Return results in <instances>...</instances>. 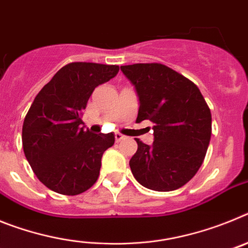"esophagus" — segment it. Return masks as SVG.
Listing matches in <instances>:
<instances>
[{
	"instance_id": "obj_1",
	"label": "esophagus",
	"mask_w": 248,
	"mask_h": 248,
	"mask_svg": "<svg viewBox=\"0 0 248 248\" xmlns=\"http://www.w3.org/2000/svg\"><path fill=\"white\" fill-rule=\"evenodd\" d=\"M123 139H125V137H124V135L120 134V133H115V140H117V141H120V140H123Z\"/></svg>"
}]
</instances>
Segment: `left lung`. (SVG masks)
<instances>
[{
    "label": "left lung",
    "instance_id": "1",
    "mask_svg": "<svg viewBox=\"0 0 248 248\" xmlns=\"http://www.w3.org/2000/svg\"><path fill=\"white\" fill-rule=\"evenodd\" d=\"M139 97L137 122L154 123V143L139 139L129 161L139 184L172 191L189 183L205 159L211 138V111L198 85L160 63L122 65Z\"/></svg>",
    "mask_w": 248,
    "mask_h": 248
}]
</instances>
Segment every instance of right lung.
I'll return each mask as SVG.
<instances>
[{
	"label": "right lung",
	"instance_id": "add662e5",
	"mask_svg": "<svg viewBox=\"0 0 248 248\" xmlns=\"http://www.w3.org/2000/svg\"><path fill=\"white\" fill-rule=\"evenodd\" d=\"M118 72V65L69 63L34 98L23 122L22 145L38 180L52 191L79 195L98 180L103 154L115 138L84 130L80 117L95 87Z\"/></svg>",
	"mask_w": 248,
	"mask_h": 248
}]
</instances>
